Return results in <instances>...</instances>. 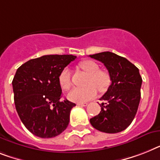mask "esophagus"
<instances>
[{
  "label": "esophagus",
  "mask_w": 160,
  "mask_h": 160,
  "mask_svg": "<svg viewBox=\"0 0 160 160\" xmlns=\"http://www.w3.org/2000/svg\"><path fill=\"white\" fill-rule=\"evenodd\" d=\"M78 105H81V106H87L88 102H79L78 103Z\"/></svg>",
  "instance_id": "esophagus-1"
}]
</instances>
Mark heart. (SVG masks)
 <instances>
[{
  "instance_id": "1",
  "label": "heart",
  "mask_w": 160,
  "mask_h": 160,
  "mask_svg": "<svg viewBox=\"0 0 160 160\" xmlns=\"http://www.w3.org/2000/svg\"><path fill=\"white\" fill-rule=\"evenodd\" d=\"M79 68L89 74L85 88H74L68 93V98L74 102H84L92 100L100 92H105L110 83V77L107 72L100 70V66L93 60H84L79 64ZM59 84L64 90L71 87V72L68 68H64L59 75Z\"/></svg>"
}]
</instances>
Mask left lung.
I'll list each match as a JSON object with an SVG mask.
<instances>
[{"instance_id":"1","label":"left lung","mask_w":160,"mask_h":160,"mask_svg":"<svg viewBox=\"0 0 160 160\" xmlns=\"http://www.w3.org/2000/svg\"><path fill=\"white\" fill-rule=\"evenodd\" d=\"M102 62L111 84L100 100L101 110L90 119L94 128L106 133L120 132L132 123L137 113L142 78L139 69L126 58L105 51L89 55Z\"/></svg>"}]
</instances>
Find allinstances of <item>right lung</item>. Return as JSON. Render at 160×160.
I'll use <instances>...</instances> for the list:
<instances>
[{
  "instance_id": "add662e5",
  "label": "right lung",
  "mask_w": 160,
  "mask_h": 160,
  "mask_svg": "<svg viewBox=\"0 0 160 160\" xmlns=\"http://www.w3.org/2000/svg\"><path fill=\"white\" fill-rule=\"evenodd\" d=\"M72 55H48L30 59L17 69L12 81L17 113L26 128L42 138L59 135L69 122L74 103L60 101L59 75Z\"/></svg>"
}]
</instances>
